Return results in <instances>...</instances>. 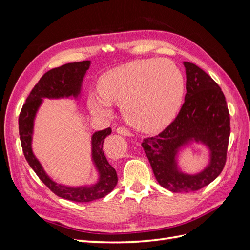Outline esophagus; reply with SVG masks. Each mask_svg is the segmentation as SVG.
<instances>
[{"instance_id":"34e87169","label":"esophagus","mask_w":250,"mask_h":250,"mask_svg":"<svg viewBox=\"0 0 250 250\" xmlns=\"http://www.w3.org/2000/svg\"><path fill=\"white\" fill-rule=\"evenodd\" d=\"M117 132L118 133H120V134H122V135H127V137H130L131 135V132L127 129V128H125V127H122V126H120V127H118L117 128Z\"/></svg>"}]
</instances>
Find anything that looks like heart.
Here are the masks:
<instances>
[{
    "label": "heart",
    "instance_id": "heart-1",
    "mask_svg": "<svg viewBox=\"0 0 250 250\" xmlns=\"http://www.w3.org/2000/svg\"><path fill=\"white\" fill-rule=\"evenodd\" d=\"M99 90L88 95L93 113L108 116L111 103L122 105L128 123L141 131L152 132L176 116L185 94V77L169 60L138 59L103 74Z\"/></svg>",
    "mask_w": 250,
    "mask_h": 250
}]
</instances>
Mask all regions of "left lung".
Here are the masks:
<instances>
[{"label": "left lung", "instance_id": "1", "mask_svg": "<svg viewBox=\"0 0 250 250\" xmlns=\"http://www.w3.org/2000/svg\"><path fill=\"white\" fill-rule=\"evenodd\" d=\"M187 94L185 103L173 122L160 133L143 141L154 176L173 193L197 191L215 180L226 163L230 118L220 86L199 66L185 62ZM191 140L201 141L211 151L208 167L195 176L178 171V150Z\"/></svg>", "mask_w": 250, "mask_h": 250}]
</instances>
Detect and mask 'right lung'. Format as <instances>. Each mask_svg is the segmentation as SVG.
Instances as JSON below:
<instances>
[{"mask_svg": "<svg viewBox=\"0 0 250 250\" xmlns=\"http://www.w3.org/2000/svg\"><path fill=\"white\" fill-rule=\"evenodd\" d=\"M89 64V60L66 63L43 74V76L32 88L25 104L22 105L19 118V130L22 152L30 167L55 195L76 202H89L103 198L118 184L117 172L111 167L103 152L104 139L111 133L110 127L95 132L92 137V155L96 168L99 172V181L92 187L69 188L54 183L43 171L42 165L34 156L31 149L33 120L37 109L41 106L42 98L77 97L80 93L83 77L88 70Z\"/></svg>", "mask_w": 250, "mask_h": 250, "instance_id": "obj_1", "label": "right lung"}]
</instances>
